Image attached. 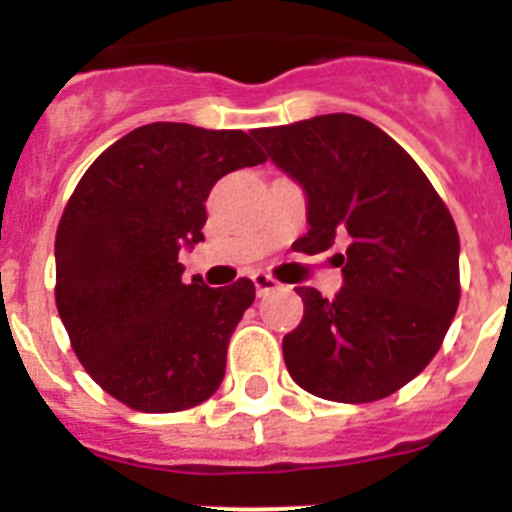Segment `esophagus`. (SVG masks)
<instances>
[{
    "mask_svg": "<svg viewBox=\"0 0 512 512\" xmlns=\"http://www.w3.org/2000/svg\"><path fill=\"white\" fill-rule=\"evenodd\" d=\"M253 284H256V295L264 297L269 295V292H274V289H279V282L274 277H269V274H264V271H256L253 274Z\"/></svg>",
    "mask_w": 512,
    "mask_h": 512,
    "instance_id": "1",
    "label": "esophagus"
}]
</instances>
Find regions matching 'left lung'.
<instances>
[{
    "label": "left lung",
    "mask_w": 512,
    "mask_h": 512,
    "mask_svg": "<svg viewBox=\"0 0 512 512\" xmlns=\"http://www.w3.org/2000/svg\"><path fill=\"white\" fill-rule=\"evenodd\" d=\"M307 192L302 253H336V300L297 287L302 323L282 341L289 374L310 395L374 402L418 377L456 315L459 233L410 153L364 117L320 115L253 130Z\"/></svg>",
    "instance_id": "left-lung-1"
}]
</instances>
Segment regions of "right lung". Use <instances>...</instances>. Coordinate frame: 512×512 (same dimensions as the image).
Wrapping results in <instances>:
<instances>
[{"instance_id": "1", "label": "right lung", "mask_w": 512, "mask_h": 512, "mask_svg": "<svg viewBox=\"0 0 512 512\" xmlns=\"http://www.w3.org/2000/svg\"><path fill=\"white\" fill-rule=\"evenodd\" d=\"M266 156L251 133L151 122L81 176L56 233V307L81 366L140 413L215 395L235 325L256 287L184 284L179 248L205 241L217 179Z\"/></svg>"}]
</instances>
